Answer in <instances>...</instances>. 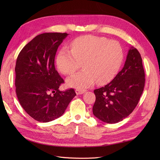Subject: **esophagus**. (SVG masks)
<instances>
[{"mask_svg":"<svg viewBox=\"0 0 160 160\" xmlns=\"http://www.w3.org/2000/svg\"><path fill=\"white\" fill-rule=\"evenodd\" d=\"M86 91L85 90H80V89H76L75 90V93L77 95H81V94H83L85 93Z\"/></svg>","mask_w":160,"mask_h":160,"instance_id":"34e87169","label":"esophagus"}]
</instances>
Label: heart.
<instances>
[{
	"label": "heart",
	"instance_id": "1",
	"mask_svg": "<svg viewBox=\"0 0 160 160\" xmlns=\"http://www.w3.org/2000/svg\"><path fill=\"white\" fill-rule=\"evenodd\" d=\"M71 50L63 48L57 56L56 63L60 72L72 75L83 62V70L67 80L71 88L83 89L97 81L103 85L113 80L123 59L122 47L117 41L93 35L81 36L71 43Z\"/></svg>",
	"mask_w": 160,
	"mask_h": 160
}]
</instances>
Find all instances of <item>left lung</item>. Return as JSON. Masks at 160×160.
I'll return each mask as SVG.
<instances>
[{
	"label": "left lung",
	"mask_w": 160,
	"mask_h": 160,
	"mask_svg": "<svg viewBox=\"0 0 160 160\" xmlns=\"http://www.w3.org/2000/svg\"><path fill=\"white\" fill-rule=\"evenodd\" d=\"M145 80L141 55L131 47L122 71L109 83L94 90L93 115L108 123H118L127 118L139 102Z\"/></svg>",
	"instance_id": "obj_1"
}]
</instances>
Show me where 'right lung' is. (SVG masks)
I'll return each mask as SVG.
<instances>
[{
    "instance_id": "right-lung-1",
    "label": "right lung",
    "mask_w": 160,
    "mask_h": 160,
    "mask_svg": "<svg viewBox=\"0 0 160 160\" xmlns=\"http://www.w3.org/2000/svg\"><path fill=\"white\" fill-rule=\"evenodd\" d=\"M67 33L38 35L23 47L15 66L16 93L22 108L39 122H49L65 113L76 95L73 89H59L64 83L55 67L58 47Z\"/></svg>"
}]
</instances>
